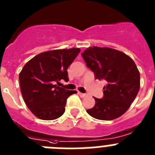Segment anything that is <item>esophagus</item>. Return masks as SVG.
Returning a JSON list of instances; mask_svg holds the SVG:
<instances>
[{
  "mask_svg": "<svg viewBox=\"0 0 155 155\" xmlns=\"http://www.w3.org/2000/svg\"><path fill=\"white\" fill-rule=\"evenodd\" d=\"M78 94H79V95H80L81 97H86V96H87V94H86L81 93V92H78Z\"/></svg>",
  "mask_w": 155,
  "mask_h": 155,
  "instance_id": "esophagus-1",
  "label": "esophagus"
}]
</instances>
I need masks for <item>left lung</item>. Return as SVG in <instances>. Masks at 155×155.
<instances>
[{
	"instance_id": "8db88e82",
	"label": "left lung",
	"mask_w": 155,
	"mask_h": 155,
	"mask_svg": "<svg viewBox=\"0 0 155 155\" xmlns=\"http://www.w3.org/2000/svg\"><path fill=\"white\" fill-rule=\"evenodd\" d=\"M95 78L107 81L103 98L94 97L95 104L87 110L98 120H110L124 114L140 89V73L134 61L117 50L90 47L81 54Z\"/></svg>"
}]
</instances>
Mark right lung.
<instances>
[{"label": "right lung", "instance_id": "right-lung-1", "mask_svg": "<svg viewBox=\"0 0 155 155\" xmlns=\"http://www.w3.org/2000/svg\"><path fill=\"white\" fill-rule=\"evenodd\" d=\"M80 48L58 49L34 57L19 74L21 94L26 105L41 120H54L64 113L68 97L76 91L65 90L58 85L68 81V67L80 53Z\"/></svg>", "mask_w": 155, "mask_h": 155}]
</instances>
